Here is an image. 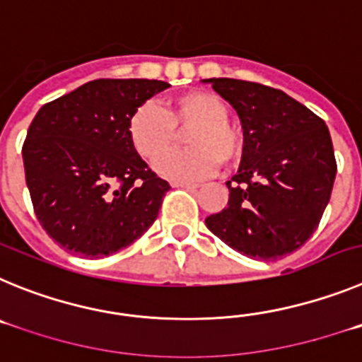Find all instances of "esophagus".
I'll return each instance as SVG.
<instances>
[{"mask_svg":"<svg viewBox=\"0 0 362 362\" xmlns=\"http://www.w3.org/2000/svg\"><path fill=\"white\" fill-rule=\"evenodd\" d=\"M172 187H175V188H190V190H196V188H199V185H197V183H190V181H174V183H172Z\"/></svg>","mask_w":362,"mask_h":362,"instance_id":"esophagus-1","label":"esophagus"}]
</instances>
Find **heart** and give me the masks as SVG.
I'll list each match as a JSON object with an SVG mask.
<instances>
[{
  "mask_svg": "<svg viewBox=\"0 0 362 362\" xmlns=\"http://www.w3.org/2000/svg\"><path fill=\"white\" fill-rule=\"evenodd\" d=\"M226 117L228 107L219 95L188 90L172 98L166 110L153 103L137 107L129 119V137L137 153L152 161L173 144L177 129L190 126L184 138L189 148L162 153L153 168L166 179L194 181L212 175L219 161L232 166L243 158L241 132Z\"/></svg>",
  "mask_w": 362,
  "mask_h": 362,
  "instance_id": "heart-1",
  "label": "heart"
}]
</instances>
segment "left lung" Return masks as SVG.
Wrapping results in <instances>:
<instances>
[{
  "instance_id": "1",
  "label": "left lung",
  "mask_w": 362,
  "mask_h": 362,
  "mask_svg": "<svg viewBox=\"0 0 362 362\" xmlns=\"http://www.w3.org/2000/svg\"><path fill=\"white\" fill-rule=\"evenodd\" d=\"M241 119L245 150L228 204L206 217L223 243L252 259L276 261L310 239L335 181L325 121L277 88L230 78L203 79Z\"/></svg>"
}]
</instances>
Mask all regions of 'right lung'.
I'll list each match as a JSON object with an SVG mask.
<instances>
[{"label": "right lung", "mask_w": 362, "mask_h": 362, "mask_svg": "<svg viewBox=\"0 0 362 362\" xmlns=\"http://www.w3.org/2000/svg\"><path fill=\"white\" fill-rule=\"evenodd\" d=\"M158 79H95L43 105L23 143L37 221L79 257H107L153 225L170 185L134 148L129 119L168 88Z\"/></svg>", "instance_id": "obj_1"}]
</instances>
